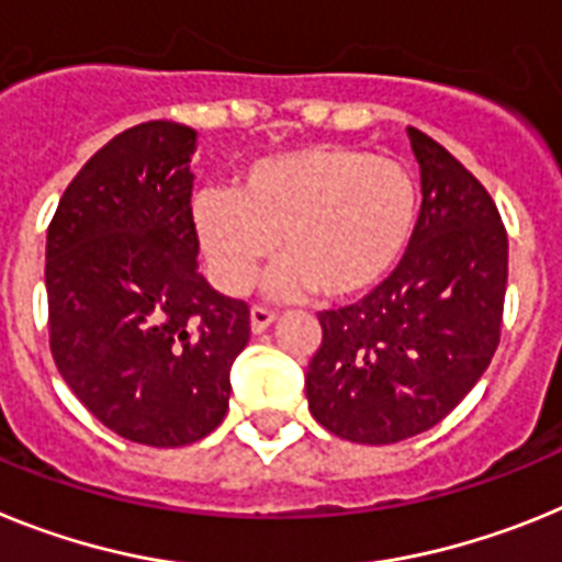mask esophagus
Segmentation results:
<instances>
[{
    "label": "esophagus",
    "mask_w": 562,
    "mask_h": 562,
    "mask_svg": "<svg viewBox=\"0 0 562 562\" xmlns=\"http://www.w3.org/2000/svg\"><path fill=\"white\" fill-rule=\"evenodd\" d=\"M274 319H277V314L271 308H266V305H251V330L254 334H262V330H266Z\"/></svg>",
    "instance_id": "esophagus-1"
}]
</instances>
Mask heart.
I'll use <instances>...</instances> for the list:
<instances>
[{
    "label": "heart",
    "mask_w": 562,
    "mask_h": 562,
    "mask_svg": "<svg viewBox=\"0 0 562 562\" xmlns=\"http://www.w3.org/2000/svg\"><path fill=\"white\" fill-rule=\"evenodd\" d=\"M418 187L404 164L356 146L319 144L254 164L234 189H206L192 203L214 282L243 294L277 240L282 262L271 291L314 288L341 300L393 271L413 237Z\"/></svg>",
    "instance_id": "obj_1"
}]
</instances>
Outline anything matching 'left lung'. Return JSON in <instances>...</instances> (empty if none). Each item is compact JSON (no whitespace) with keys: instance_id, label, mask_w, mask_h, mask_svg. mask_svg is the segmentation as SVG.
<instances>
[{"instance_id":"1","label":"left lung","mask_w":562,"mask_h":562,"mask_svg":"<svg viewBox=\"0 0 562 562\" xmlns=\"http://www.w3.org/2000/svg\"><path fill=\"white\" fill-rule=\"evenodd\" d=\"M422 214L396 271L353 305L319 311L305 373L311 416L353 443H396L450 416L490 368L504 322L509 243L484 183L409 130Z\"/></svg>"}]
</instances>
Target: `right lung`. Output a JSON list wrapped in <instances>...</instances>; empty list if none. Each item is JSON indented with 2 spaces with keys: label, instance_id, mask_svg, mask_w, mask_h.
Masks as SVG:
<instances>
[{
  "label": "right lung",
  "instance_id": "obj_1",
  "mask_svg": "<svg viewBox=\"0 0 562 562\" xmlns=\"http://www.w3.org/2000/svg\"><path fill=\"white\" fill-rule=\"evenodd\" d=\"M194 130L146 121L70 180L47 226V328L58 373L121 438L187 447L228 409L251 325L198 271Z\"/></svg>",
  "mask_w": 562,
  "mask_h": 562
}]
</instances>
